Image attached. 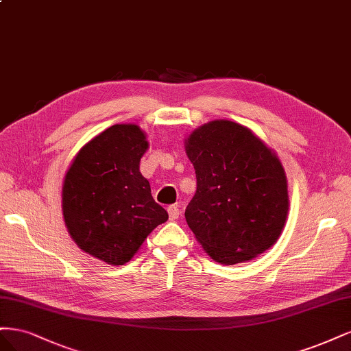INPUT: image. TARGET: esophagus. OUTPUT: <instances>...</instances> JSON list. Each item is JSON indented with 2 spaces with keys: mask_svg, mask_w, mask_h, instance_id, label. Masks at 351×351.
<instances>
[{
  "mask_svg": "<svg viewBox=\"0 0 351 351\" xmlns=\"http://www.w3.org/2000/svg\"><path fill=\"white\" fill-rule=\"evenodd\" d=\"M167 213H169V219H171V220H176L179 217V214H180L178 206H171L167 208Z\"/></svg>",
  "mask_w": 351,
  "mask_h": 351,
  "instance_id": "34e87169",
  "label": "esophagus"
}]
</instances>
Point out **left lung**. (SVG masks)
Here are the masks:
<instances>
[{
	"mask_svg": "<svg viewBox=\"0 0 351 351\" xmlns=\"http://www.w3.org/2000/svg\"><path fill=\"white\" fill-rule=\"evenodd\" d=\"M197 192L185 210L192 233L223 265L273 246L289 214L287 178L276 152L241 123L217 119L185 138Z\"/></svg>",
	"mask_w": 351,
	"mask_h": 351,
	"instance_id": "8db88e82",
	"label": "left lung"
}]
</instances>
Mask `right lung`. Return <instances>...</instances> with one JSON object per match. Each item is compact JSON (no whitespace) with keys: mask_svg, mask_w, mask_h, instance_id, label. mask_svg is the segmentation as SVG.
Masks as SVG:
<instances>
[{"mask_svg":"<svg viewBox=\"0 0 351 351\" xmlns=\"http://www.w3.org/2000/svg\"><path fill=\"white\" fill-rule=\"evenodd\" d=\"M149 150L135 123H117L84 144L62 182V216L80 250L109 265H123L169 216L140 172Z\"/></svg>","mask_w":351,"mask_h":351,"instance_id":"right-lung-1","label":"right lung"}]
</instances>
